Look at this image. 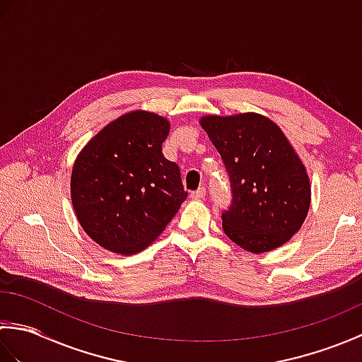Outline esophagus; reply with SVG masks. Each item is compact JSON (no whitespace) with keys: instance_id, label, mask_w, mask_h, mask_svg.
<instances>
[{"instance_id":"1","label":"esophagus","mask_w":362,"mask_h":362,"mask_svg":"<svg viewBox=\"0 0 362 362\" xmlns=\"http://www.w3.org/2000/svg\"><path fill=\"white\" fill-rule=\"evenodd\" d=\"M205 196H206V189L204 187H201L199 189H196V191H193V193H191V197L196 199V201H197V199H204Z\"/></svg>"}]
</instances>
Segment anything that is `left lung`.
Returning a JSON list of instances; mask_svg holds the SVG:
<instances>
[{
    "mask_svg": "<svg viewBox=\"0 0 362 362\" xmlns=\"http://www.w3.org/2000/svg\"><path fill=\"white\" fill-rule=\"evenodd\" d=\"M221 153L232 187L222 228L252 253L280 247L308 214L311 187L306 169L281 129L258 113L201 118Z\"/></svg>",
    "mask_w": 362,
    "mask_h": 362,
    "instance_id": "left-lung-1",
    "label": "left lung"
}]
</instances>
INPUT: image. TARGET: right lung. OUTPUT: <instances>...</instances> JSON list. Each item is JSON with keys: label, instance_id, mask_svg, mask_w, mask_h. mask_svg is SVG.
<instances>
[{"label": "right lung", "instance_id": "add662e5", "mask_svg": "<svg viewBox=\"0 0 362 362\" xmlns=\"http://www.w3.org/2000/svg\"><path fill=\"white\" fill-rule=\"evenodd\" d=\"M168 134L166 118L135 110L107 124L79 152L71 202L101 247L121 255L141 252L187 199L179 166L161 152Z\"/></svg>", "mask_w": 362, "mask_h": 362}]
</instances>
